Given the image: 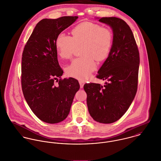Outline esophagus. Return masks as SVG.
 Wrapping results in <instances>:
<instances>
[{
	"mask_svg": "<svg viewBox=\"0 0 161 161\" xmlns=\"http://www.w3.org/2000/svg\"><path fill=\"white\" fill-rule=\"evenodd\" d=\"M79 83H80V88H82L85 85V82L83 81V80H79Z\"/></svg>",
	"mask_w": 161,
	"mask_h": 161,
	"instance_id": "obj_1",
	"label": "esophagus"
}]
</instances>
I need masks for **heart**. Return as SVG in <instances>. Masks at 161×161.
Returning <instances> with one entry per match:
<instances>
[{"mask_svg": "<svg viewBox=\"0 0 161 161\" xmlns=\"http://www.w3.org/2000/svg\"><path fill=\"white\" fill-rule=\"evenodd\" d=\"M72 36L60 33L56 40V48L59 56L68 59L71 57L76 47L83 46V57L74 59L66 68L68 76L80 80L88 79L97 68V61H101L108 55L113 42L112 33L99 25L84 22L75 27Z\"/></svg>", "mask_w": 161, "mask_h": 161, "instance_id": "obj_1", "label": "heart"}]
</instances>
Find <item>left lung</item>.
Returning <instances> with one entry per match:
<instances>
[{"instance_id": "left-lung-1", "label": "left lung", "mask_w": 161, "mask_h": 161, "mask_svg": "<svg viewBox=\"0 0 161 161\" xmlns=\"http://www.w3.org/2000/svg\"><path fill=\"white\" fill-rule=\"evenodd\" d=\"M113 31L108 57L97 71V78L106 80L104 86L86 83L90 114L98 123H113L127 111L137 92L139 53L132 31L117 17L97 18Z\"/></svg>"}]
</instances>
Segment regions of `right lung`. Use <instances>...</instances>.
Listing matches in <instances>:
<instances>
[{
  "label": "right lung",
  "instance_id": "1",
  "mask_svg": "<svg viewBox=\"0 0 161 161\" xmlns=\"http://www.w3.org/2000/svg\"><path fill=\"white\" fill-rule=\"evenodd\" d=\"M78 17L44 19L35 26L24 49L22 88L24 97L36 116L55 124L68 116L73 98L80 89L77 80L61 79L64 71L57 58L58 35L72 25ZM57 80L59 85H54Z\"/></svg>",
  "mask_w": 161,
  "mask_h": 161
}]
</instances>
